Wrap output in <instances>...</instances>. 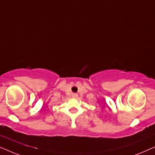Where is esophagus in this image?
Masks as SVG:
<instances>
[{"mask_svg":"<svg viewBox=\"0 0 155 155\" xmlns=\"http://www.w3.org/2000/svg\"><path fill=\"white\" fill-rule=\"evenodd\" d=\"M78 94H76V93H73V94H72V97H73V98H77L78 97Z\"/></svg>","mask_w":155,"mask_h":155,"instance_id":"34e87169","label":"esophagus"}]
</instances>
